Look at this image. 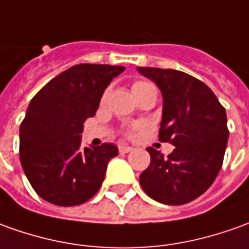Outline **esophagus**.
I'll return each instance as SVG.
<instances>
[{"instance_id":"obj_1","label":"esophagus","mask_w":249,"mask_h":249,"mask_svg":"<svg viewBox=\"0 0 249 249\" xmlns=\"http://www.w3.org/2000/svg\"><path fill=\"white\" fill-rule=\"evenodd\" d=\"M131 150H133V147L128 146V145H119V152L121 153H128Z\"/></svg>"}]
</instances>
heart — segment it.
<instances>
[{
  "instance_id": "1",
  "label": "heart",
  "mask_w": 249,
  "mask_h": 249,
  "mask_svg": "<svg viewBox=\"0 0 249 249\" xmlns=\"http://www.w3.org/2000/svg\"><path fill=\"white\" fill-rule=\"evenodd\" d=\"M149 88H154L152 84H149V82H143V81H137L133 84V92L135 93H140L142 90H145V89Z\"/></svg>"
}]
</instances>
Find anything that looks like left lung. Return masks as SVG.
<instances>
[{
    "mask_svg": "<svg viewBox=\"0 0 249 249\" xmlns=\"http://www.w3.org/2000/svg\"><path fill=\"white\" fill-rule=\"evenodd\" d=\"M137 70L162 93L159 140L175 146L168 157L147 147L150 164L140 183L152 199L184 205L205 193L222 167L229 137L225 108L213 90L193 75L159 68Z\"/></svg>",
    "mask_w": 249,
    "mask_h": 249,
    "instance_id": "obj_1",
    "label": "left lung"
}]
</instances>
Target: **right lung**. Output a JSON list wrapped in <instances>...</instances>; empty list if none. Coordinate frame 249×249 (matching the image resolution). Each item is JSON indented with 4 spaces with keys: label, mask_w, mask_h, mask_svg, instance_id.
Wrapping results in <instances>:
<instances>
[{
    "label": "right lung",
    "mask_w": 249,
    "mask_h": 249,
    "mask_svg": "<svg viewBox=\"0 0 249 249\" xmlns=\"http://www.w3.org/2000/svg\"><path fill=\"white\" fill-rule=\"evenodd\" d=\"M123 66L80 63L47 82L20 124V161L36 194L56 206L87 202L102 187L114 143L82 147L84 122Z\"/></svg>",
    "instance_id": "1"
}]
</instances>
